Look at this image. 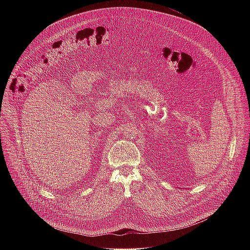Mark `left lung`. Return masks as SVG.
<instances>
[{
	"label": "left lung",
	"instance_id": "obj_1",
	"mask_svg": "<svg viewBox=\"0 0 250 250\" xmlns=\"http://www.w3.org/2000/svg\"><path fill=\"white\" fill-rule=\"evenodd\" d=\"M179 189H180V188H179Z\"/></svg>",
	"mask_w": 250,
	"mask_h": 250
}]
</instances>
